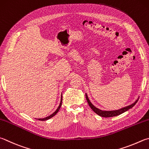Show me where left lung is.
Listing matches in <instances>:
<instances>
[{
  "instance_id": "left-lung-1",
  "label": "left lung",
  "mask_w": 149,
  "mask_h": 149,
  "mask_svg": "<svg viewBox=\"0 0 149 149\" xmlns=\"http://www.w3.org/2000/svg\"><path fill=\"white\" fill-rule=\"evenodd\" d=\"M85 96H86V100H87L89 106L91 107V109H93L94 111V112L96 113L97 115H98L99 116H100V117H115V116L119 115L122 114V113L127 111L133 107L134 105H136L137 101H138V99H139V97H138V98H137L136 100L133 103V104H132L130 105H128V106L121 108V109H119L113 110V111H104V110H101L98 109V108H97L96 107L94 106L93 104H92L86 93L85 94Z\"/></svg>"
}]
</instances>
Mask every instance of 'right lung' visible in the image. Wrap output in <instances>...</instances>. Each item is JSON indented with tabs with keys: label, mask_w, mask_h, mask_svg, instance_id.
I'll use <instances>...</instances> for the list:
<instances>
[{
	"label": "right lung",
	"mask_w": 149,
	"mask_h": 149,
	"mask_svg": "<svg viewBox=\"0 0 149 149\" xmlns=\"http://www.w3.org/2000/svg\"><path fill=\"white\" fill-rule=\"evenodd\" d=\"M62 102H63V96H62V95H61V99L60 104H59L58 108L56 109L55 111L53 113H52V114H51V115H50L49 116H48V117H45V118H38V120H48V119H49V118H52L53 117H54V116H55V115L56 114V113H57L58 112L59 109H60V108H61V105H62Z\"/></svg>",
	"instance_id": "add662e5"
}]
</instances>
